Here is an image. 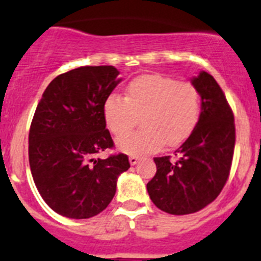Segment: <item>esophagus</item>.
Listing matches in <instances>:
<instances>
[{
  "instance_id": "1",
  "label": "esophagus",
  "mask_w": 261,
  "mask_h": 261,
  "mask_svg": "<svg viewBox=\"0 0 261 261\" xmlns=\"http://www.w3.org/2000/svg\"><path fill=\"white\" fill-rule=\"evenodd\" d=\"M139 157L138 156H130V159H128V161H130L131 165H136V164L139 163Z\"/></svg>"
}]
</instances>
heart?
Here are the masks:
<instances>
[{
	"instance_id": "obj_1",
	"label": "heart",
	"mask_w": 261,
	"mask_h": 261,
	"mask_svg": "<svg viewBox=\"0 0 261 261\" xmlns=\"http://www.w3.org/2000/svg\"><path fill=\"white\" fill-rule=\"evenodd\" d=\"M201 112L200 93L189 82L160 74L136 76L126 87V97L109 95L102 104L108 128L120 136L133 127L136 116H143V130L117 139L119 151L147 154L163 145L175 147L191 135Z\"/></svg>"
}]
</instances>
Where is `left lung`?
Segmentation results:
<instances>
[{
  "mask_svg": "<svg viewBox=\"0 0 261 261\" xmlns=\"http://www.w3.org/2000/svg\"><path fill=\"white\" fill-rule=\"evenodd\" d=\"M201 98L198 125L178 148L177 160L154 157L157 171L147 183L149 198L170 215H190L217 198L229 177L236 144L234 116L221 87L200 71L191 79Z\"/></svg>",
  "mask_w": 261,
  "mask_h": 261,
  "instance_id": "obj_1",
  "label": "left lung"
}]
</instances>
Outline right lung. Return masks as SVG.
I'll return each instance as SVG.
<instances>
[{"instance_id":"obj_1","label":"right lung","mask_w":261,"mask_h":261,"mask_svg":"<svg viewBox=\"0 0 261 261\" xmlns=\"http://www.w3.org/2000/svg\"><path fill=\"white\" fill-rule=\"evenodd\" d=\"M114 66H82L49 83L28 135L34 182L51 210L90 218L109 205L119 174L130 168L123 153L96 159L113 147L102 104L122 81Z\"/></svg>"}]
</instances>
